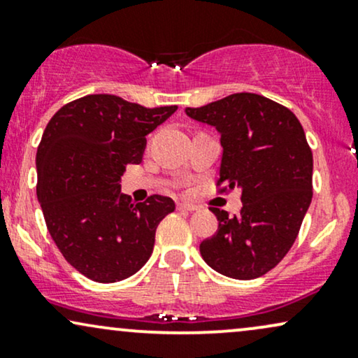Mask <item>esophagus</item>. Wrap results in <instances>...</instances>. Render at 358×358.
<instances>
[{"mask_svg":"<svg viewBox=\"0 0 358 358\" xmlns=\"http://www.w3.org/2000/svg\"><path fill=\"white\" fill-rule=\"evenodd\" d=\"M176 208H178V210H185V212H193V210H196V205H193V203H187V202H180L178 205H176Z\"/></svg>","mask_w":358,"mask_h":358,"instance_id":"1","label":"esophagus"}]
</instances>
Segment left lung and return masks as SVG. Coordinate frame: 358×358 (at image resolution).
I'll list each match as a JSON object with an SVG mask.
<instances>
[{"mask_svg":"<svg viewBox=\"0 0 358 358\" xmlns=\"http://www.w3.org/2000/svg\"><path fill=\"white\" fill-rule=\"evenodd\" d=\"M185 113L220 133L217 192L241 190L242 200L234 217L210 208L219 229L202 241L200 254L224 276H262L294 244L313 196V153L301 122L285 106L250 92Z\"/></svg>","mask_w":358,"mask_h":358,"instance_id":"8db88e82","label":"left lung"}]
</instances>
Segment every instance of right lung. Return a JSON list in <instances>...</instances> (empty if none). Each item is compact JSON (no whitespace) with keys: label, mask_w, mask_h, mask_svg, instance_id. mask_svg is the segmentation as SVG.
I'll return each instance as SVG.
<instances>
[{"label":"right lung","mask_w":358,"mask_h":358,"mask_svg":"<svg viewBox=\"0 0 358 358\" xmlns=\"http://www.w3.org/2000/svg\"><path fill=\"white\" fill-rule=\"evenodd\" d=\"M176 106L143 108L90 94L53 114L36 150V196L53 242L69 264L97 282L133 276L153 252L156 227L175 202L121 193L127 165L141 163L146 134Z\"/></svg>","instance_id":"add662e5"}]
</instances>
